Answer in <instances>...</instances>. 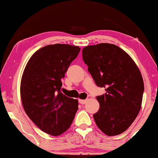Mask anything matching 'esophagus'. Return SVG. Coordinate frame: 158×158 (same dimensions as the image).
Instances as JSON below:
<instances>
[{
  "label": "esophagus",
  "mask_w": 158,
  "mask_h": 158,
  "mask_svg": "<svg viewBox=\"0 0 158 158\" xmlns=\"http://www.w3.org/2000/svg\"><path fill=\"white\" fill-rule=\"evenodd\" d=\"M78 102H79V103H81V105H83V104H85V103H86L87 100H79Z\"/></svg>",
  "instance_id": "1"
}]
</instances>
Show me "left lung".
Returning a JSON list of instances; mask_svg holds the SVG:
<instances>
[{"label":"left lung","instance_id":"left-lung-1","mask_svg":"<svg viewBox=\"0 0 158 158\" xmlns=\"http://www.w3.org/2000/svg\"><path fill=\"white\" fill-rule=\"evenodd\" d=\"M82 56L95 83L106 91L97 97L100 108L93 116L95 122L107 135H119L141 110L144 91L141 72L125 51L113 44L86 46Z\"/></svg>","mask_w":158,"mask_h":158}]
</instances>
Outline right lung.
Instances as JSON below:
<instances>
[{
	"mask_svg": "<svg viewBox=\"0 0 158 158\" xmlns=\"http://www.w3.org/2000/svg\"><path fill=\"white\" fill-rule=\"evenodd\" d=\"M81 48L55 44L40 48L25 66L20 97L25 112L44 133L59 135L69 129L78 101L61 92V79Z\"/></svg>",
	"mask_w": 158,
	"mask_h": 158,
	"instance_id": "add662e5",
	"label": "right lung"
}]
</instances>
